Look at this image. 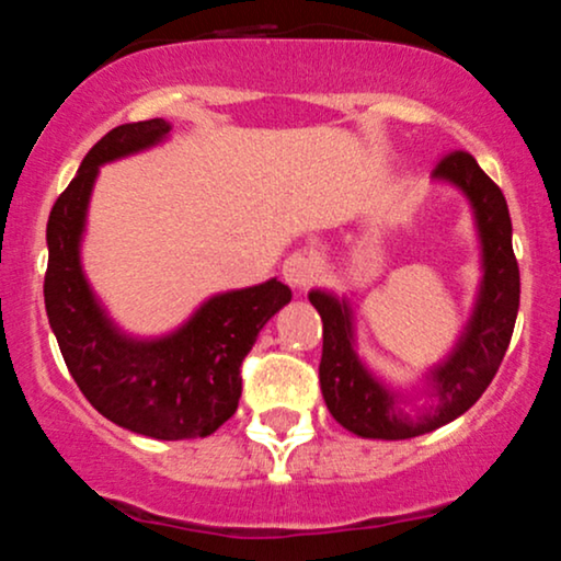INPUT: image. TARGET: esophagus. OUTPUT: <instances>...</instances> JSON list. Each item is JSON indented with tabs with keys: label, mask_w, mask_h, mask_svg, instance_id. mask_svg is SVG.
I'll list each match as a JSON object with an SVG mask.
<instances>
[{
	"label": "esophagus",
	"mask_w": 561,
	"mask_h": 561,
	"mask_svg": "<svg viewBox=\"0 0 561 561\" xmlns=\"http://www.w3.org/2000/svg\"><path fill=\"white\" fill-rule=\"evenodd\" d=\"M317 257L306 250H295L293 255H287L285 266H282V274H285V282L290 287H309L313 279H317Z\"/></svg>",
	"instance_id": "esophagus-1"
}]
</instances>
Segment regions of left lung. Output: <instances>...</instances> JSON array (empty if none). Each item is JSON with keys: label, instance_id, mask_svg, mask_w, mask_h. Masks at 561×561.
Wrapping results in <instances>:
<instances>
[{"label": "left lung", "instance_id": "8db88e82", "mask_svg": "<svg viewBox=\"0 0 561 561\" xmlns=\"http://www.w3.org/2000/svg\"><path fill=\"white\" fill-rule=\"evenodd\" d=\"M434 178L450 181L471 199L484 252V282L477 311L450 359L431 373L436 404L417 421L397 410V397L378 383L354 351L348 306L322 290L309 300L322 317V397L343 428L367 439H412L463 415L495 378L519 311V266L511 248V218L503 191L484 175L469 151H450Z\"/></svg>", "mask_w": 561, "mask_h": 561}]
</instances>
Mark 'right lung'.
<instances>
[{"mask_svg":"<svg viewBox=\"0 0 561 561\" xmlns=\"http://www.w3.org/2000/svg\"><path fill=\"white\" fill-rule=\"evenodd\" d=\"M170 133L164 119L119 125L82 159L47 220L45 309L79 391L103 417L151 439L210 436L237 412L242 367L257 332L285 304L290 287L268 279L207 300L181 330L159 341L119 335L92 298L79 266L90 191L98 168L149 149Z\"/></svg>","mask_w":561,"mask_h":561,"instance_id":"right-lung-1","label":"right lung"}]
</instances>
